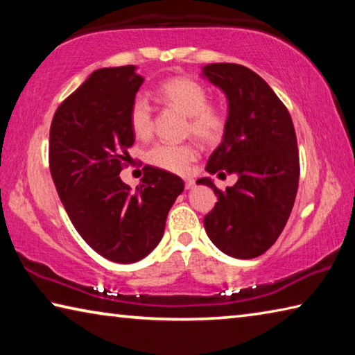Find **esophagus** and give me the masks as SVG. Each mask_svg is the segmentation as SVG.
Masks as SVG:
<instances>
[{
	"mask_svg": "<svg viewBox=\"0 0 355 355\" xmlns=\"http://www.w3.org/2000/svg\"><path fill=\"white\" fill-rule=\"evenodd\" d=\"M194 178H184V188L186 189H191L192 186H194Z\"/></svg>",
	"mask_w": 355,
	"mask_h": 355,
	"instance_id": "obj_1",
	"label": "esophagus"
}]
</instances>
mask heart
<instances>
[{
    "mask_svg": "<svg viewBox=\"0 0 355 355\" xmlns=\"http://www.w3.org/2000/svg\"><path fill=\"white\" fill-rule=\"evenodd\" d=\"M159 98L188 116L186 133L194 135L205 144H218L228 125L227 110L220 103L208 101V89L194 78H167L158 86ZM130 127L139 139H148L153 133V107L147 98L136 97L130 106ZM199 158V147L194 142L156 144L147 152L152 166L172 173H184L191 163Z\"/></svg>",
    "mask_w": 355,
    "mask_h": 355,
    "instance_id": "1",
    "label": "heart"
}]
</instances>
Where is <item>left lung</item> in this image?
<instances>
[{
  "label": "left lung",
  "mask_w": 355,
  "mask_h": 355,
  "mask_svg": "<svg viewBox=\"0 0 355 355\" xmlns=\"http://www.w3.org/2000/svg\"><path fill=\"white\" fill-rule=\"evenodd\" d=\"M203 73L225 92L228 125L209 156V173H236L222 191L209 178L197 180L218 196L203 218L216 248L235 258H255L277 241L299 186V150L290 112L268 83L239 64H209Z\"/></svg>",
  "instance_id": "left-lung-1"
}]
</instances>
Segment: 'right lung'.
Listing matches in <instances>:
<instances>
[{
	"label": "right lung",
	"mask_w": 355,
	"mask_h": 355,
	"mask_svg": "<svg viewBox=\"0 0 355 355\" xmlns=\"http://www.w3.org/2000/svg\"><path fill=\"white\" fill-rule=\"evenodd\" d=\"M142 81L135 65L95 70L59 105L50 127L59 199L84 241L116 263H135L158 245L184 188L182 178L152 166H144L135 191L119 177L135 144L130 106Z\"/></svg>",
	"instance_id": "right-lung-1"
}]
</instances>
